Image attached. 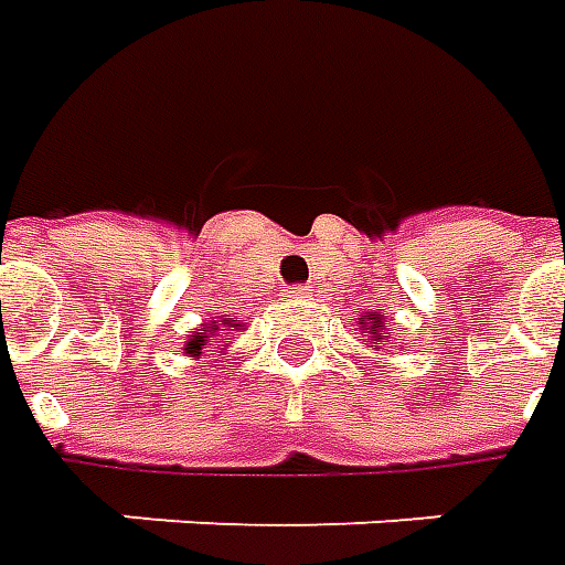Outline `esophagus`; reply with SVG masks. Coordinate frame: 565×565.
Here are the masks:
<instances>
[{
    "label": "esophagus",
    "mask_w": 565,
    "mask_h": 565,
    "mask_svg": "<svg viewBox=\"0 0 565 565\" xmlns=\"http://www.w3.org/2000/svg\"><path fill=\"white\" fill-rule=\"evenodd\" d=\"M287 296H290V299H308V290L306 287H290V290H287Z\"/></svg>",
    "instance_id": "34e87169"
}]
</instances>
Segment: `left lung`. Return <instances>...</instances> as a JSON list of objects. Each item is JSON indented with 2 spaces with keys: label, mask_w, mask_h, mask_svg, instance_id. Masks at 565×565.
Returning a JSON list of instances; mask_svg holds the SVG:
<instances>
[{
  "label": "left lung",
  "mask_w": 565,
  "mask_h": 565,
  "mask_svg": "<svg viewBox=\"0 0 565 565\" xmlns=\"http://www.w3.org/2000/svg\"><path fill=\"white\" fill-rule=\"evenodd\" d=\"M363 330L369 332V348H379L381 339H387V332H384V315H366V323H363Z\"/></svg>",
  "instance_id": "left-lung-1"
}]
</instances>
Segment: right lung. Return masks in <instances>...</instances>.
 <instances>
[{
    "mask_svg": "<svg viewBox=\"0 0 565 565\" xmlns=\"http://www.w3.org/2000/svg\"><path fill=\"white\" fill-rule=\"evenodd\" d=\"M226 327H233V330H238L242 323H233V318L226 315L223 320H211V323H202V330L193 332L190 339L184 342V354L186 356H202L205 354V344L211 342V339H226ZM221 351H226V344H221Z\"/></svg>",
    "mask_w": 565,
    "mask_h": 565,
    "instance_id": "right-lung-1",
    "label": "right lung"
}]
</instances>
